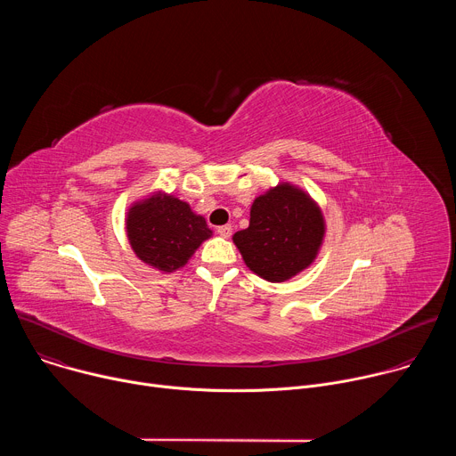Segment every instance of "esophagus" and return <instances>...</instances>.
Returning a JSON list of instances; mask_svg holds the SVG:
<instances>
[{
  "label": "esophagus",
  "instance_id": "34e87169",
  "mask_svg": "<svg viewBox=\"0 0 456 456\" xmlns=\"http://www.w3.org/2000/svg\"><path fill=\"white\" fill-rule=\"evenodd\" d=\"M216 232H218L222 238H229V236L232 234V227H231V225H220V227L216 229Z\"/></svg>",
  "mask_w": 456,
  "mask_h": 456
}]
</instances>
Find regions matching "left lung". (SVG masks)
Returning a JSON list of instances; mask_svg holds the SVG:
<instances>
[{
  "instance_id": "left-lung-1",
  "label": "left lung",
  "mask_w": 456,
  "mask_h": 456,
  "mask_svg": "<svg viewBox=\"0 0 456 456\" xmlns=\"http://www.w3.org/2000/svg\"><path fill=\"white\" fill-rule=\"evenodd\" d=\"M322 236L324 222L315 202L305 191L280 183L254 200L248 227L232 240L254 274L281 283L314 262Z\"/></svg>"
}]
</instances>
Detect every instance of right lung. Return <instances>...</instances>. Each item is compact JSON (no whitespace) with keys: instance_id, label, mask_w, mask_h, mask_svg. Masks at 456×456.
I'll return each instance as SVG.
<instances>
[{"instance_id":"1","label":"right lung","mask_w":456,"mask_h":456,"mask_svg":"<svg viewBox=\"0 0 456 456\" xmlns=\"http://www.w3.org/2000/svg\"><path fill=\"white\" fill-rule=\"evenodd\" d=\"M126 229L135 254L164 273L185 265L192 252L213 234L206 218L194 215L189 204L160 192L129 209Z\"/></svg>"}]
</instances>
